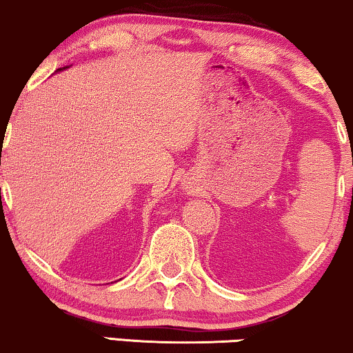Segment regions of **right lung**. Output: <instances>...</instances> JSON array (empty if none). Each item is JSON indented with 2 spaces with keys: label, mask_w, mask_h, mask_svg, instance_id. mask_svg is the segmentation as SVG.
<instances>
[{
  "label": "right lung",
  "mask_w": 353,
  "mask_h": 353,
  "mask_svg": "<svg viewBox=\"0 0 353 353\" xmlns=\"http://www.w3.org/2000/svg\"><path fill=\"white\" fill-rule=\"evenodd\" d=\"M59 70H62V68H59Z\"/></svg>",
  "instance_id": "1"
}]
</instances>
